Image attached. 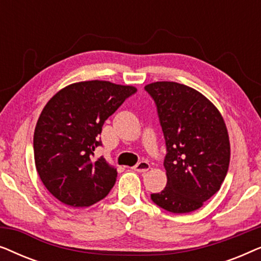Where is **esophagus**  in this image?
Wrapping results in <instances>:
<instances>
[{"mask_svg": "<svg viewBox=\"0 0 261 261\" xmlns=\"http://www.w3.org/2000/svg\"><path fill=\"white\" fill-rule=\"evenodd\" d=\"M149 167H151V166H149V164L147 162H140L133 167V170L142 173V172H146V171H148Z\"/></svg>", "mask_w": 261, "mask_h": 261, "instance_id": "1", "label": "esophagus"}]
</instances>
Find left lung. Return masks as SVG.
Segmentation results:
<instances>
[{"label":"left lung","instance_id":"8db88e82","mask_svg":"<svg viewBox=\"0 0 261 261\" xmlns=\"http://www.w3.org/2000/svg\"><path fill=\"white\" fill-rule=\"evenodd\" d=\"M158 108L166 141L167 183L152 201L176 214L191 213L220 190L230 160V142L220 110L204 95L176 82L145 87Z\"/></svg>","mask_w":261,"mask_h":261}]
</instances>
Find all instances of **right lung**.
<instances>
[{"mask_svg": "<svg viewBox=\"0 0 261 261\" xmlns=\"http://www.w3.org/2000/svg\"><path fill=\"white\" fill-rule=\"evenodd\" d=\"M137 91L133 85L84 81L60 89L34 129V162L42 184L64 204L90 206L109 194L117 171L94 159L105 121Z\"/></svg>", "mask_w": 261, "mask_h": 261, "instance_id": "right-lung-1", "label": "right lung"}]
</instances>
